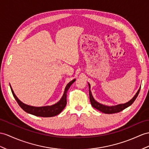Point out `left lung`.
I'll return each instance as SVG.
<instances>
[{"instance_id":"obj_1","label":"left lung","mask_w":149,"mask_h":149,"mask_svg":"<svg viewBox=\"0 0 149 149\" xmlns=\"http://www.w3.org/2000/svg\"><path fill=\"white\" fill-rule=\"evenodd\" d=\"M88 86H89V97H90V103H91V105L93 107L95 108L96 109L99 110L100 112H103V113H105V114L117 113V112H121V111L124 110L125 109L131 106V105L134 102V101H135V99H136V97H137L138 95H139L140 90V88L139 89V90L137 91V92L136 93L135 95H134V97L132 98V99L130 101H128V102L125 103V104H119L118 105H116V106H106V105H104V104L98 102L97 101H96L95 99H94L91 90H90V83H88Z\"/></svg>"}]
</instances>
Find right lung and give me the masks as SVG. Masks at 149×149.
<instances>
[{
    "mask_svg": "<svg viewBox=\"0 0 149 149\" xmlns=\"http://www.w3.org/2000/svg\"><path fill=\"white\" fill-rule=\"evenodd\" d=\"M76 81V79H72V81L69 82L67 85L65 87L64 92L63 95L61 97V99L58 101L56 104H54L51 106H41V107H35L29 106L26 104L21 102V101L18 99L16 95L14 93L11 86L10 85V89L13 93V95L14 97V99L17 101V104L19 106L23 109L27 113L31 114L32 115L36 116L39 117H43V118H48V117H53L55 116L60 114L62 111L64 109V107H66L67 104V92L69 88H70V86Z\"/></svg>",
    "mask_w": 149,
    "mask_h": 149,
    "instance_id": "right-lung-1",
    "label": "right lung"
}]
</instances>
